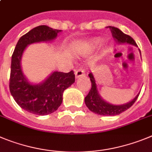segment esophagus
<instances>
[{
    "mask_svg": "<svg viewBox=\"0 0 152 152\" xmlns=\"http://www.w3.org/2000/svg\"><path fill=\"white\" fill-rule=\"evenodd\" d=\"M86 75V73H85L84 69L83 68H79L76 71V73H75V76H76V78H79L81 77V76H83Z\"/></svg>",
    "mask_w": 152,
    "mask_h": 152,
    "instance_id": "obj_1",
    "label": "esophagus"
}]
</instances>
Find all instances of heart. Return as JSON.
Returning <instances> with one entry per match:
<instances>
[{
  "mask_svg": "<svg viewBox=\"0 0 152 152\" xmlns=\"http://www.w3.org/2000/svg\"><path fill=\"white\" fill-rule=\"evenodd\" d=\"M102 39H99V38H96V39H93V40L91 41V44L94 45H98L102 43Z\"/></svg>",
  "mask_w": 152,
  "mask_h": 152,
  "instance_id": "1",
  "label": "heart"
}]
</instances>
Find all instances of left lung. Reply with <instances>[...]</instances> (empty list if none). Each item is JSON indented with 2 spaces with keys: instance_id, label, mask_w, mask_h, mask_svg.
I'll return each instance as SVG.
<instances>
[{
  "instance_id": "left-lung-1",
  "label": "left lung",
  "mask_w": 152,
  "mask_h": 152,
  "mask_svg": "<svg viewBox=\"0 0 152 152\" xmlns=\"http://www.w3.org/2000/svg\"><path fill=\"white\" fill-rule=\"evenodd\" d=\"M107 28H109L110 29V32L112 33V36L113 37L114 40L116 41L117 44L121 45V44L128 43L129 45H132L137 47L136 42L134 41L132 37L124 33L121 30L118 28L113 26H107ZM140 51V50H139ZM141 54V51H140ZM91 83V88L89 91L87 96L85 98V103L86 106L93 113L99 114V115L103 116H115L118 115L120 113H123L124 111L129 109L132 104H133L137 100L138 97L139 95V93L136 96V98L132 100L129 103L125 104L123 105H114L105 102L104 100L100 96L99 93L97 88V85L95 83V79L94 76L91 73L88 74Z\"/></svg>"
}]
</instances>
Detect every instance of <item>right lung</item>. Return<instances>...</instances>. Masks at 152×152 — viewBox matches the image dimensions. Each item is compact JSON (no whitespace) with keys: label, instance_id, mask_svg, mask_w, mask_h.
<instances>
[{"label":"right lung","instance_id":"add662e5","mask_svg":"<svg viewBox=\"0 0 152 152\" xmlns=\"http://www.w3.org/2000/svg\"><path fill=\"white\" fill-rule=\"evenodd\" d=\"M61 32L47 26L35 27L19 39L12 55L10 91L21 108L33 114L48 115L57 110L62 103L64 91L74 83L75 74L73 70L55 71L43 83L31 84L22 71V56L28 45L54 40Z\"/></svg>","mask_w":152,"mask_h":152}]
</instances>
